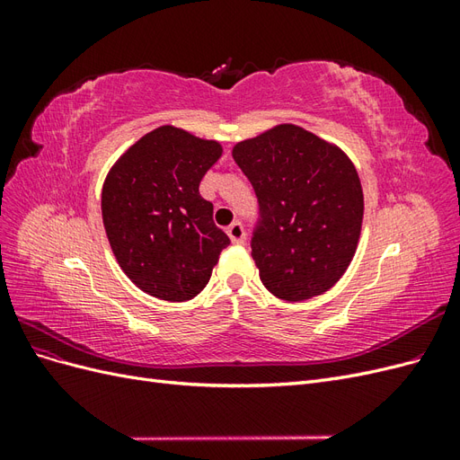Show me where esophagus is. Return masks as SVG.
<instances>
[{
	"instance_id": "34e87169",
	"label": "esophagus",
	"mask_w": 460,
	"mask_h": 460,
	"mask_svg": "<svg viewBox=\"0 0 460 460\" xmlns=\"http://www.w3.org/2000/svg\"><path fill=\"white\" fill-rule=\"evenodd\" d=\"M226 234L230 235L232 243H243L245 242V230H243L242 222H232L228 230H226Z\"/></svg>"
}]
</instances>
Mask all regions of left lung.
Returning a JSON list of instances; mask_svg holds the SVG:
<instances>
[{"instance_id":"8db88e82","label":"left lung","mask_w":460,"mask_h":460,"mask_svg":"<svg viewBox=\"0 0 460 460\" xmlns=\"http://www.w3.org/2000/svg\"><path fill=\"white\" fill-rule=\"evenodd\" d=\"M232 157L259 199L252 257L264 288L284 301L324 294L349 267L363 226L351 159L296 124L235 144Z\"/></svg>"}]
</instances>
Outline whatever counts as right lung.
<instances>
[{
	"label": "right lung",
	"mask_w": 460,
	"mask_h": 460,
	"mask_svg": "<svg viewBox=\"0 0 460 460\" xmlns=\"http://www.w3.org/2000/svg\"><path fill=\"white\" fill-rule=\"evenodd\" d=\"M220 155L218 142L166 124L140 137L109 171L103 226L120 269L146 294L193 299L230 243L213 222V203L199 193Z\"/></svg>",
	"instance_id": "obj_1"
}]
</instances>
